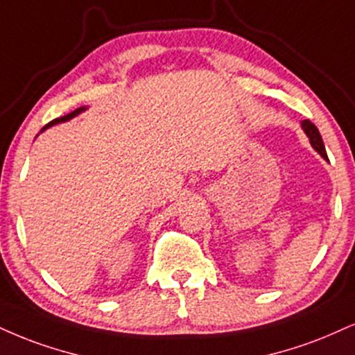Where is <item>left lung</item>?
Listing matches in <instances>:
<instances>
[{
  "mask_svg": "<svg viewBox=\"0 0 355 355\" xmlns=\"http://www.w3.org/2000/svg\"><path fill=\"white\" fill-rule=\"evenodd\" d=\"M301 125H302V129H304L306 135L309 137V142H311V145H313V147L315 148V150H318L319 153H321V155L324 157V159L329 160V159H327V153H326V147H324L322 137H321V134H319L318 127H315L314 123L311 122V121H307V119H306V121H302V122H301Z\"/></svg>",
  "mask_w": 355,
  "mask_h": 355,
  "instance_id": "obj_1",
  "label": "left lung"
}]
</instances>
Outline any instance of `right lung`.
I'll return each mask as SVG.
<instances>
[{
    "instance_id": "1",
    "label": "right lung",
    "mask_w": 355,
    "mask_h": 355,
    "mask_svg": "<svg viewBox=\"0 0 355 355\" xmlns=\"http://www.w3.org/2000/svg\"><path fill=\"white\" fill-rule=\"evenodd\" d=\"M84 110V107H80V109H76L74 112H71V114H67V115H64V117H59V119H54V121H51L48 125H44L42 127V130L46 129V127H49V125H54V123H59V122H66V121H69V119H72V117H76V115H78L79 112H83Z\"/></svg>"
}]
</instances>
